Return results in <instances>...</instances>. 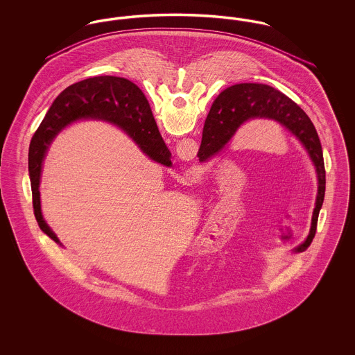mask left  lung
Wrapping results in <instances>:
<instances>
[{
  "mask_svg": "<svg viewBox=\"0 0 355 355\" xmlns=\"http://www.w3.org/2000/svg\"><path fill=\"white\" fill-rule=\"evenodd\" d=\"M252 119H275L284 125L301 141L317 169L318 196L309 236L295 249L297 253H301L311 245L315 236L318 216L324 200L326 173L318 133L307 114L295 102L269 85L238 84L225 89L213 102L205 121L202 141L197 157L200 162L210 159L223 149L243 122Z\"/></svg>",
  "mask_w": 355,
  "mask_h": 355,
  "instance_id": "left-lung-1",
  "label": "left lung"
}]
</instances>
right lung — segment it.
I'll return each instance as SVG.
<instances>
[{
  "label": "right lung",
  "mask_w": 355,
  "mask_h": 355,
  "mask_svg": "<svg viewBox=\"0 0 355 355\" xmlns=\"http://www.w3.org/2000/svg\"><path fill=\"white\" fill-rule=\"evenodd\" d=\"M83 119H105L117 123L148 157L166 166L171 164V154L159 135L149 102L133 83L121 77L98 76L68 86L53 101L34 133L28 157L35 220L40 229L57 243H60L58 238L41 213L38 187L42 161L55 135L69 123Z\"/></svg>",
  "instance_id": "add662e5"
}]
</instances>
